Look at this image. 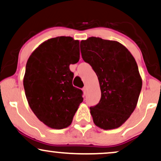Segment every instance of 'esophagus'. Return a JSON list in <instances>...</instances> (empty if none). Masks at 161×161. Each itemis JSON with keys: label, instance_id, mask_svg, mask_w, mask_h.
Listing matches in <instances>:
<instances>
[{"label": "esophagus", "instance_id": "esophagus-1", "mask_svg": "<svg viewBox=\"0 0 161 161\" xmlns=\"http://www.w3.org/2000/svg\"><path fill=\"white\" fill-rule=\"evenodd\" d=\"M82 91L83 93H84V94H86V92H87V87H84L82 88Z\"/></svg>", "mask_w": 161, "mask_h": 161}]
</instances>
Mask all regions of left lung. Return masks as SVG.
I'll return each instance as SVG.
<instances>
[{
  "instance_id": "1",
  "label": "left lung",
  "mask_w": 161,
  "mask_h": 161,
  "mask_svg": "<svg viewBox=\"0 0 161 161\" xmlns=\"http://www.w3.org/2000/svg\"><path fill=\"white\" fill-rule=\"evenodd\" d=\"M80 49L100 86V100L90 107L93 123L105 130L119 127L135 109L142 88L135 58L123 44L101 38L82 41Z\"/></svg>"
}]
</instances>
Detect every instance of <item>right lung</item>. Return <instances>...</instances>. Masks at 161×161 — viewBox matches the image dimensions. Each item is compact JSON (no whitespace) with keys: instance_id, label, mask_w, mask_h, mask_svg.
I'll return each instance as SVG.
<instances>
[{"instance_id":"add662e5","label":"right lung","mask_w":161,"mask_h":161,"mask_svg":"<svg viewBox=\"0 0 161 161\" xmlns=\"http://www.w3.org/2000/svg\"><path fill=\"white\" fill-rule=\"evenodd\" d=\"M79 60V42L50 38L36 48L26 62L24 87L30 108L40 121L55 129L72 123L83 92L72 84L70 64Z\"/></svg>"}]
</instances>
